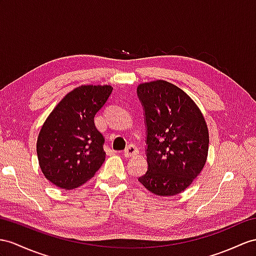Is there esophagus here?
Listing matches in <instances>:
<instances>
[{"label":"esophagus","mask_w":256,"mask_h":256,"mask_svg":"<svg viewBox=\"0 0 256 256\" xmlns=\"http://www.w3.org/2000/svg\"><path fill=\"white\" fill-rule=\"evenodd\" d=\"M139 154V150L138 148H136V146H128L127 148L124 150V158H134V156H136V155Z\"/></svg>","instance_id":"1"}]
</instances>
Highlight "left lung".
<instances>
[{
	"label": "left lung",
	"mask_w": 256,
	"mask_h": 256,
	"mask_svg": "<svg viewBox=\"0 0 256 256\" xmlns=\"http://www.w3.org/2000/svg\"><path fill=\"white\" fill-rule=\"evenodd\" d=\"M136 92L144 106L148 127V170L138 180L156 196H177L206 163V122L196 103L168 81L140 84Z\"/></svg>",
	"instance_id": "obj_1"
}]
</instances>
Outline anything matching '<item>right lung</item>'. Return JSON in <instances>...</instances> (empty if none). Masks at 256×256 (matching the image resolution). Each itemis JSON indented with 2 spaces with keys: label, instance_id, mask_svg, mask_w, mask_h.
<instances>
[{
  "label": "right lung",
  "instance_id": "right-lung-1",
  "mask_svg": "<svg viewBox=\"0 0 256 256\" xmlns=\"http://www.w3.org/2000/svg\"><path fill=\"white\" fill-rule=\"evenodd\" d=\"M112 91L110 84L79 86L60 100L42 124L36 154L43 175L54 186L76 189L104 163V138L94 116Z\"/></svg>",
  "mask_w": 256,
  "mask_h": 256
}]
</instances>
